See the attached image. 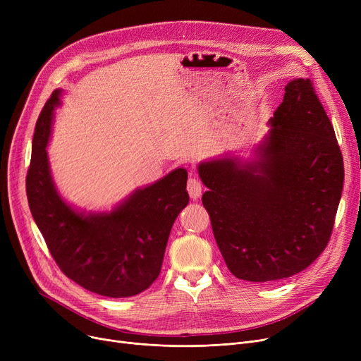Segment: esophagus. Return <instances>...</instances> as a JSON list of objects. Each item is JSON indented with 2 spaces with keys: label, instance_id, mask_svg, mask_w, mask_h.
Wrapping results in <instances>:
<instances>
[{
  "label": "esophagus",
  "instance_id": "34e87169",
  "mask_svg": "<svg viewBox=\"0 0 361 361\" xmlns=\"http://www.w3.org/2000/svg\"><path fill=\"white\" fill-rule=\"evenodd\" d=\"M187 192H188V195H190V197L193 200H196L202 195V192H203V184L197 178H193V177L188 178V181H187Z\"/></svg>",
  "mask_w": 361,
  "mask_h": 361
}]
</instances>
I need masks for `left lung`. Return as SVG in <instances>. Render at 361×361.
I'll list each match as a JSON object with an SVG mask.
<instances>
[{
    "label": "left lung",
    "instance_id": "1",
    "mask_svg": "<svg viewBox=\"0 0 361 361\" xmlns=\"http://www.w3.org/2000/svg\"><path fill=\"white\" fill-rule=\"evenodd\" d=\"M268 126L249 157L226 152L197 165L221 255L250 282L293 276L317 259L344 184L334 127L309 79L287 83Z\"/></svg>",
    "mask_w": 361,
    "mask_h": 361
}]
</instances>
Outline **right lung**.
<instances>
[{"instance_id":"obj_1","label":"right lung","mask_w":361,"mask_h":361,"mask_svg":"<svg viewBox=\"0 0 361 361\" xmlns=\"http://www.w3.org/2000/svg\"><path fill=\"white\" fill-rule=\"evenodd\" d=\"M61 97L54 90L35 127L26 177L32 216L70 279L105 297L136 295L161 272L171 228L188 203L187 169L136 188L108 211L79 209L56 188L47 154Z\"/></svg>"}]
</instances>
